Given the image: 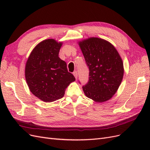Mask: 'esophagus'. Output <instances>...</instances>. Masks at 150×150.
<instances>
[{
    "mask_svg": "<svg viewBox=\"0 0 150 150\" xmlns=\"http://www.w3.org/2000/svg\"><path fill=\"white\" fill-rule=\"evenodd\" d=\"M73 75L74 76V77H75V78L77 79H78V72H77L76 71H74V72H73Z\"/></svg>",
    "mask_w": 150,
    "mask_h": 150,
    "instance_id": "1",
    "label": "esophagus"
}]
</instances>
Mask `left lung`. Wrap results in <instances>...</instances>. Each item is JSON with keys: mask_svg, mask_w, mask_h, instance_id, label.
<instances>
[{"mask_svg": "<svg viewBox=\"0 0 150 150\" xmlns=\"http://www.w3.org/2000/svg\"><path fill=\"white\" fill-rule=\"evenodd\" d=\"M89 69L87 84L83 87L88 98L95 102L110 99L118 89L123 78L122 59L113 45L98 38L78 42Z\"/></svg>", "mask_w": 150, "mask_h": 150, "instance_id": "8db88e82", "label": "left lung"}]
</instances>
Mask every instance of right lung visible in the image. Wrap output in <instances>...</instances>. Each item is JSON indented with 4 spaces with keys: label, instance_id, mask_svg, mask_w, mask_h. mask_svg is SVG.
Masks as SVG:
<instances>
[{
    "label": "right lung",
    "instance_id": "1",
    "mask_svg": "<svg viewBox=\"0 0 150 150\" xmlns=\"http://www.w3.org/2000/svg\"><path fill=\"white\" fill-rule=\"evenodd\" d=\"M62 45L54 39L44 40L33 49L26 62L25 77L30 91L44 102L62 98L67 86L76 80L67 71L66 62L59 57Z\"/></svg>",
    "mask_w": 150,
    "mask_h": 150
}]
</instances>
